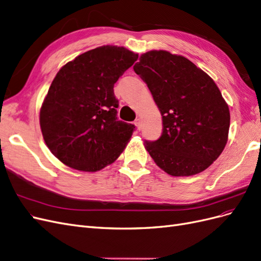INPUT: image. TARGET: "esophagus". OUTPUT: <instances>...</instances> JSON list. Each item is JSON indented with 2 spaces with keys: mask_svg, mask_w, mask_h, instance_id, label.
I'll return each instance as SVG.
<instances>
[{
  "mask_svg": "<svg viewBox=\"0 0 261 261\" xmlns=\"http://www.w3.org/2000/svg\"><path fill=\"white\" fill-rule=\"evenodd\" d=\"M135 125H136V127L140 130V128H141V121H140V118H137V120L135 121Z\"/></svg>",
  "mask_w": 261,
  "mask_h": 261,
  "instance_id": "obj_1",
  "label": "esophagus"
}]
</instances>
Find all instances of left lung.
Here are the masks:
<instances>
[{
  "mask_svg": "<svg viewBox=\"0 0 261 261\" xmlns=\"http://www.w3.org/2000/svg\"><path fill=\"white\" fill-rule=\"evenodd\" d=\"M134 70L151 92L162 116V135L145 141L155 164L172 176H191L222 153L230 110L212 78L185 57L164 50L140 55Z\"/></svg>",
  "mask_w": 261,
  "mask_h": 261,
  "instance_id": "obj_1",
  "label": "left lung"
}]
</instances>
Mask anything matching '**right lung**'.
Segmentation results:
<instances>
[{"label":"right lung","instance_id":"obj_1","mask_svg":"<svg viewBox=\"0 0 261 261\" xmlns=\"http://www.w3.org/2000/svg\"><path fill=\"white\" fill-rule=\"evenodd\" d=\"M138 59L124 46L78 55L54 77L40 109L45 145L67 167L97 172L123 152L135 126L117 121L114 84Z\"/></svg>","mask_w":261,"mask_h":261}]
</instances>
